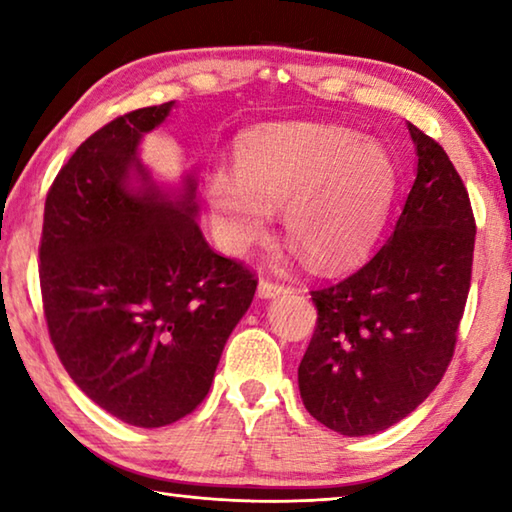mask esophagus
<instances>
[{
  "mask_svg": "<svg viewBox=\"0 0 512 512\" xmlns=\"http://www.w3.org/2000/svg\"><path fill=\"white\" fill-rule=\"evenodd\" d=\"M289 289L284 287V284H280V282H271V280H259V287H257V293H259V298H264V300H268V298H275V296H282V293H287Z\"/></svg>",
  "mask_w": 512,
  "mask_h": 512,
  "instance_id": "obj_1",
  "label": "esophagus"
}]
</instances>
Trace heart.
<instances>
[{
	"label": "heart",
	"mask_w": 512,
	"mask_h": 512,
	"mask_svg": "<svg viewBox=\"0 0 512 512\" xmlns=\"http://www.w3.org/2000/svg\"><path fill=\"white\" fill-rule=\"evenodd\" d=\"M395 187L397 167L384 144L343 126L289 124L241 137L235 173H212L207 203L232 253L262 241L282 210L284 232L309 262L339 268L377 239Z\"/></svg>",
	"instance_id": "obj_1"
}]
</instances>
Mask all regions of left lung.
I'll use <instances>...</instances> for the list:
<instances>
[{
    "instance_id": "8db88e82",
    "label": "left lung",
    "mask_w": 512,
    "mask_h": 512,
    "mask_svg": "<svg viewBox=\"0 0 512 512\" xmlns=\"http://www.w3.org/2000/svg\"><path fill=\"white\" fill-rule=\"evenodd\" d=\"M418 171L393 235L345 280L311 291L318 320L298 368L305 409L370 436L427 400L454 357L470 293V196L436 140L409 124Z\"/></svg>"
}]
</instances>
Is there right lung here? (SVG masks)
Wrapping results in <instances>:
<instances>
[{"label": "right lung", "mask_w": 512, "mask_h": 512, "mask_svg": "<svg viewBox=\"0 0 512 512\" xmlns=\"http://www.w3.org/2000/svg\"><path fill=\"white\" fill-rule=\"evenodd\" d=\"M173 101L112 119L51 185L40 289L51 343L74 384L133 427H164L210 391L225 341L253 302L255 275L207 244L196 178L153 183L137 158Z\"/></svg>", "instance_id": "right-lung-1"}]
</instances>
